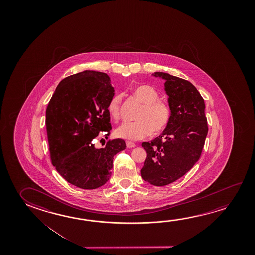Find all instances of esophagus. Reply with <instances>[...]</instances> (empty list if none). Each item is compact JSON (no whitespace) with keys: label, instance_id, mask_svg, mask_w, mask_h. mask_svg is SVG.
<instances>
[{"label":"esophagus","instance_id":"1","mask_svg":"<svg viewBox=\"0 0 255 255\" xmlns=\"http://www.w3.org/2000/svg\"><path fill=\"white\" fill-rule=\"evenodd\" d=\"M126 146H127L128 148H131V147H134V146H136V145L134 144L133 142L126 141Z\"/></svg>","mask_w":255,"mask_h":255}]
</instances>
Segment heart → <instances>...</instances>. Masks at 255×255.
Here are the masks:
<instances>
[{"mask_svg": "<svg viewBox=\"0 0 255 255\" xmlns=\"http://www.w3.org/2000/svg\"><path fill=\"white\" fill-rule=\"evenodd\" d=\"M132 95L143 103L137 117L138 121L124 123L116 129L118 138L139 140L150 136L152 131L159 133L166 128L171 119V110L166 103L159 101L158 92L149 85L133 88ZM122 95L115 94L108 104V112L114 120H118L121 112Z\"/></svg>", "mask_w": 255, "mask_h": 255, "instance_id": "1", "label": "heart"}]
</instances>
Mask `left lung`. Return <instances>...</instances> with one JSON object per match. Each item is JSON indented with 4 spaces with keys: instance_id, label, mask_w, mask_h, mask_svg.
<instances>
[{
    "instance_id": "left-lung-1",
    "label": "left lung",
    "mask_w": 255,
    "mask_h": 255,
    "mask_svg": "<svg viewBox=\"0 0 255 255\" xmlns=\"http://www.w3.org/2000/svg\"><path fill=\"white\" fill-rule=\"evenodd\" d=\"M153 75L165 81L171 119L158 137L142 143L146 157L140 173L151 185L165 186L185 175L199 160L208 125L204 99L190 82L163 72Z\"/></svg>"
}]
</instances>
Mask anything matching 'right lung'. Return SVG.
<instances>
[{
	"label": "right lung",
	"instance_id": "1",
	"mask_svg": "<svg viewBox=\"0 0 255 255\" xmlns=\"http://www.w3.org/2000/svg\"><path fill=\"white\" fill-rule=\"evenodd\" d=\"M110 77L85 70L63 79L46 109V130L51 163L67 182L95 189L108 182L114 156L126 148L122 138L109 140L101 148L95 138L112 129L108 104L115 95Z\"/></svg>",
	"mask_w": 255,
	"mask_h": 255
}]
</instances>
